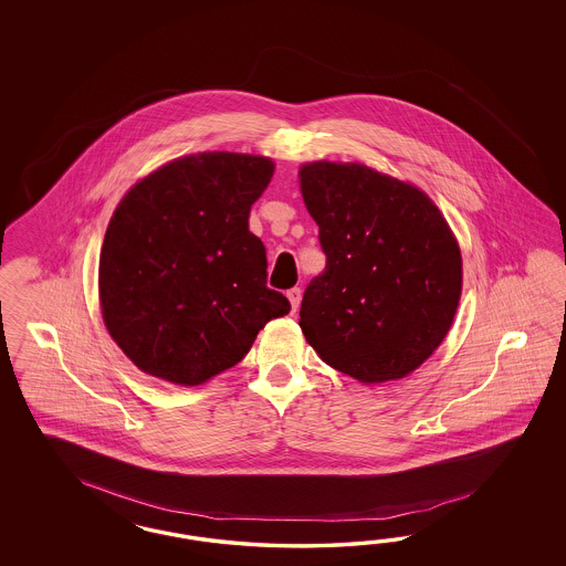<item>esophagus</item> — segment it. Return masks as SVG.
Wrapping results in <instances>:
<instances>
[{
  "label": "esophagus",
  "mask_w": 566,
  "mask_h": 566,
  "mask_svg": "<svg viewBox=\"0 0 566 566\" xmlns=\"http://www.w3.org/2000/svg\"><path fill=\"white\" fill-rule=\"evenodd\" d=\"M301 289L298 286H294V289H291V291L286 292V296H289V301H291V307L292 311H296L298 308V305H301Z\"/></svg>",
  "instance_id": "34e87169"
}]
</instances>
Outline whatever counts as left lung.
Returning a JSON list of instances; mask_svg holds the SVG:
<instances>
[{"label": "left lung", "mask_w": 566, "mask_h": 566, "mask_svg": "<svg viewBox=\"0 0 566 566\" xmlns=\"http://www.w3.org/2000/svg\"><path fill=\"white\" fill-rule=\"evenodd\" d=\"M301 190L326 253L301 303L307 343L363 384L409 376L444 340L461 298V251L440 209L360 164H307Z\"/></svg>", "instance_id": "obj_1"}]
</instances>
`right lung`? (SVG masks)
Masks as SVG:
<instances>
[{
	"mask_svg": "<svg viewBox=\"0 0 566 566\" xmlns=\"http://www.w3.org/2000/svg\"><path fill=\"white\" fill-rule=\"evenodd\" d=\"M274 164L199 154L143 178L116 207L99 258L103 322L149 376L197 386L234 367L259 329L291 311L268 289L249 211Z\"/></svg>",
	"mask_w": 566,
	"mask_h": 566,
	"instance_id": "obj_1",
	"label": "right lung"
}]
</instances>
